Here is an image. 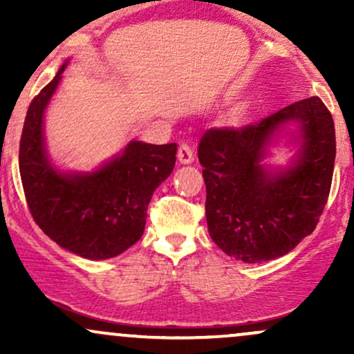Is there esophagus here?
<instances>
[{"mask_svg": "<svg viewBox=\"0 0 354 354\" xmlns=\"http://www.w3.org/2000/svg\"><path fill=\"white\" fill-rule=\"evenodd\" d=\"M178 160H180L181 165H189L194 161V153L193 149H191L189 145L183 143L180 146V149H178Z\"/></svg>", "mask_w": 354, "mask_h": 354, "instance_id": "1", "label": "esophagus"}]
</instances>
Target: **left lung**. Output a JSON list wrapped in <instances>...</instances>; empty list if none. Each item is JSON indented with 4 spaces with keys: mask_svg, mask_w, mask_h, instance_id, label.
I'll return each instance as SVG.
<instances>
[{
    "mask_svg": "<svg viewBox=\"0 0 354 354\" xmlns=\"http://www.w3.org/2000/svg\"><path fill=\"white\" fill-rule=\"evenodd\" d=\"M278 145L294 151L286 165L267 161ZM335 156V123L318 96L241 129H208L198 158L211 239L245 263L290 253L318 225Z\"/></svg>",
    "mask_w": 354,
    "mask_h": 354,
    "instance_id": "1",
    "label": "left lung"
}]
</instances>
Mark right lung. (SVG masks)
Masks as SVG:
<instances>
[{
	"label": "right lung",
	"instance_id": "add662e5",
	"mask_svg": "<svg viewBox=\"0 0 354 354\" xmlns=\"http://www.w3.org/2000/svg\"><path fill=\"white\" fill-rule=\"evenodd\" d=\"M70 58L28 108L19 174L35 221L56 245L81 256L115 258L143 236L154 189L173 173L176 143L131 140L89 171L63 169L48 151L44 115Z\"/></svg>",
	"mask_w": 354,
	"mask_h": 354
}]
</instances>
